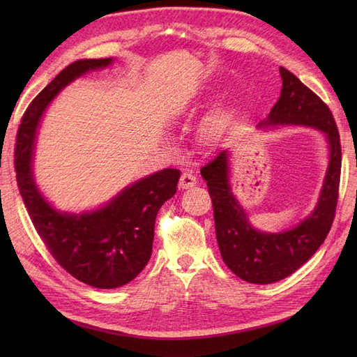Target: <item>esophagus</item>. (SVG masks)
I'll return each mask as SVG.
<instances>
[{
    "label": "esophagus",
    "mask_w": 357,
    "mask_h": 357,
    "mask_svg": "<svg viewBox=\"0 0 357 357\" xmlns=\"http://www.w3.org/2000/svg\"><path fill=\"white\" fill-rule=\"evenodd\" d=\"M197 177L192 174V172H188V171H185L181 174V177H180V181H178V186H180V189H190V188H193L197 185Z\"/></svg>",
    "instance_id": "1"
}]
</instances>
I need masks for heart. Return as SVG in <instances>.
Returning a JSON list of instances; mask_svg holds the SVG:
<instances>
[{
    "instance_id": "1",
    "label": "heart",
    "mask_w": 357,
    "mask_h": 357,
    "mask_svg": "<svg viewBox=\"0 0 357 357\" xmlns=\"http://www.w3.org/2000/svg\"><path fill=\"white\" fill-rule=\"evenodd\" d=\"M231 117V114L228 113V112H223L218 119H215V121L211 123V126H210V134L211 135H215V134H218L219 131H220V128H222V125L226 122V121H228V119Z\"/></svg>"
}]
</instances>
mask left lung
Masks as SVG:
<instances>
[{"label":"left lung","instance_id":"1","mask_svg":"<svg viewBox=\"0 0 357 357\" xmlns=\"http://www.w3.org/2000/svg\"><path fill=\"white\" fill-rule=\"evenodd\" d=\"M280 98L257 129L305 126L325 137L328 168L314 210L290 229L261 231L252 225L232 192L229 149L201 168L213 201L215 238L223 262L235 275L253 284L280 282L304 265L325 241L338 199L341 144L332 113L295 74L280 67Z\"/></svg>","mask_w":357,"mask_h":357}]
</instances>
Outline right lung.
Wrapping results in <instances>:
<instances>
[{
  "mask_svg": "<svg viewBox=\"0 0 357 357\" xmlns=\"http://www.w3.org/2000/svg\"><path fill=\"white\" fill-rule=\"evenodd\" d=\"M113 62V58L80 59L63 68L29 104L15 150L19 192L40 238L66 271L96 289L121 287L143 271L152 256L156 214L176 195L180 178L174 168L156 171L100 207L79 213L58 210L38 188L34 150L47 107L75 79Z\"/></svg>",
  "mask_w": 357,
  "mask_h": 357,
  "instance_id": "obj_1",
  "label": "right lung"
}]
</instances>
